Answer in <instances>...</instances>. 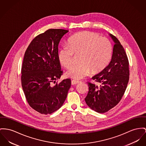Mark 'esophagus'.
Here are the masks:
<instances>
[{
	"label": "esophagus",
	"mask_w": 146,
	"mask_h": 146,
	"mask_svg": "<svg viewBox=\"0 0 146 146\" xmlns=\"http://www.w3.org/2000/svg\"><path fill=\"white\" fill-rule=\"evenodd\" d=\"M80 82H81V81L75 80H72L71 81V84L72 85H76V84H79Z\"/></svg>",
	"instance_id": "1"
}]
</instances>
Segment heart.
<instances>
[{"label":"heart","instance_id":"b5f03b06","mask_svg":"<svg viewBox=\"0 0 146 146\" xmlns=\"http://www.w3.org/2000/svg\"><path fill=\"white\" fill-rule=\"evenodd\" d=\"M68 45L61 47L58 52V60L65 68L74 63L75 55H80L78 63L66 72V75L74 79H81L92 72L98 74L108 64L112 56V46L105 37L93 31H82L72 36Z\"/></svg>","mask_w":146,"mask_h":146}]
</instances>
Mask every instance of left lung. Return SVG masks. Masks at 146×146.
Wrapping results in <instances>:
<instances>
[{
    "instance_id": "obj_1",
    "label": "left lung",
    "mask_w": 146,
    "mask_h": 146,
    "mask_svg": "<svg viewBox=\"0 0 146 146\" xmlns=\"http://www.w3.org/2000/svg\"><path fill=\"white\" fill-rule=\"evenodd\" d=\"M111 60L108 65L92 78L100 84L87 82L88 86L86 103L98 113L106 112L116 106L126 91L129 80V61L125 50L115 36Z\"/></svg>"
}]
</instances>
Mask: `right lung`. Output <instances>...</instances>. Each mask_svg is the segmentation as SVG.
I'll use <instances>...</instances> for the list:
<instances>
[{
	"mask_svg": "<svg viewBox=\"0 0 146 146\" xmlns=\"http://www.w3.org/2000/svg\"><path fill=\"white\" fill-rule=\"evenodd\" d=\"M68 31L47 30L31 41L24 54L21 71L22 88L30 106L41 114H51L61 107L71 86L69 78L56 82L62 74L58 43Z\"/></svg>",
	"mask_w": 146,
	"mask_h": 146,
	"instance_id": "right-lung-1",
	"label": "right lung"
}]
</instances>
